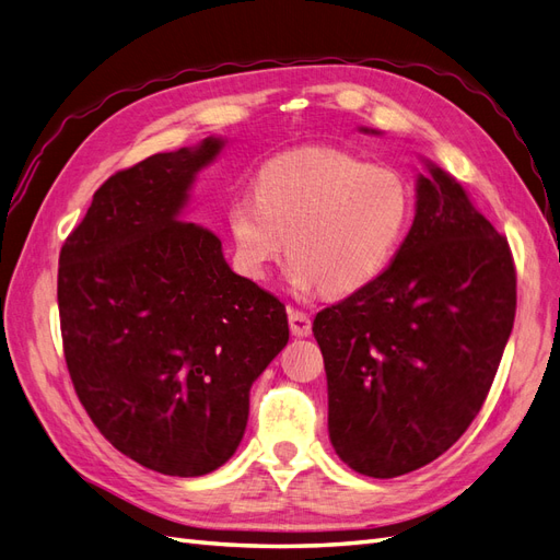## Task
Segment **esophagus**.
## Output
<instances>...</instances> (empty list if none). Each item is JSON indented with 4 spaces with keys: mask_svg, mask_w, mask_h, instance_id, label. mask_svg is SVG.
Instances as JSON below:
<instances>
[{
    "mask_svg": "<svg viewBox=\"0 0 560 560\" xmlns=\"http://www.w3.org/2000/svg\"><path fill=\"white\" fill-rule=\"evenodd\" d=\"M287 315H290V329L294 336H311L313 331V322H311V315L303 313V311H296V308H287Z\"/></svg>",
    "mask_w": 560,
    "mask_h": 560,
    "instance_id": "obj_1",
    "label": "esophagus"
}]
</instances>
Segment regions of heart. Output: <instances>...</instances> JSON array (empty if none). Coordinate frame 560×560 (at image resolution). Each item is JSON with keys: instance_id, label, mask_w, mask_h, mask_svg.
Instances as JSON below:
<instances>
[{"instance_id": "heart-1", "label": "heart", "mask_w": 560, "mask_h": 560, "mask_svg": "<svg viewBox=\"0 0 560 560\" xmlns=\"http://www.w3.org/2000/svg\"><path fill=\"white\" fill-rule=\"evenodd\" d=\"M254 196L233 200L229 229L252 278H266L290 243L296 292L346 296L378 280L411 219V191L387 165L336 147H303L266 161Z\"/></svg>"}]
</instances>
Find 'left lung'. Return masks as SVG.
I'll return each instance as SVG.
<instances>
[{
    "instance_id": "obj_1",
    "label": "left lung",
    "mask_w": 560,
    "mask_h": 560,
    "mask_svg": "<svg viewBox=\"0 0 560 560\" xmlns=\"http://www.w3.org/2000/svg\"><path fill=\"white\" fill-rule=\"evenodd\" d=\"M416 194L413 226L385 273L313 322L331 446L374 479L425 467L465 434L516 315L504 235L442 167L428 163Z\"/></svg>"
}]
</instances>
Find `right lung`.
Returning <instances> with one entry per match:
<instances>
[{"mask_svg": "<svg viewBox=\"0 0 560 560\" xmlns=\"http://www.w3.org/2000/svg\"><path fill=\"white\" fill-rule=\"evenodd\" d=\"M224 140L112 175L58 266L65 362L107 442L167 477H202L238 448L249 387L290 341L284 303L229 268L184 219Z\"/></svg>", "mask_w": 560, "mask_h": 560, "instance_id": "1", "label": "right lung"}]
</instances>
